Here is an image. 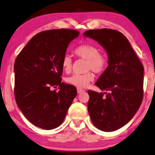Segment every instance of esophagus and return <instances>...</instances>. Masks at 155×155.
<instances>
[{
	"mask_svg": "<svg viewBox=\"0 0 155 155\" xmlns=\"http://www.w3.org/2000/svg\"><path fill=\"white\" fill-rule=\"evenodd\" d=\"M84 91L83 89H81V88H77V93L78 94H81V93L84 92Z\"/></svg>",
	"mask_w": 155,
	"mask_h": 155,
	"instance_id": "esophagus-1",
	"label": "esophagus"
}]
</instances>
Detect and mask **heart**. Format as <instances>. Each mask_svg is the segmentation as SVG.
Wrapping results in <instances>:
<instances>
[{
	"mask_svg": "<svg viewBox=\"0 0 155 155\" xmlns=\"http://www.w3.org/2000/svg\"><path fill=\"white\" fill-rule=\"evenodd\" d=\"M74 53L80 58L86 59L84 74H73L66 79V82L69 85L76 88H86L94 79V74L88 70L96 73H102L108 66V59L106 55L99 52L96 46L91 44L79 45L74 49ZM61 67L66 73H69L72 69V59L69 55L66 54L61 61Z\"/></svg>",
	"mask_w": 155,
	"mask_h": 155,
	"instance_id": "b5f03b06",
	"label": "heart"
}]
</instances>
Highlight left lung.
Here are the masks:
<instances>
[{
  "mask_svg": "<svg viewBox=\"0 0 155 155\" xmlns=\"http://www.w3.org/2000/svg\"><path fill=\"white\" fill-rule=\"evenodd\" d=\"M84 36L98 42L108 54V67L96 82L101 91H88V111L93 124L105 132L126 125L143 98L144 68L127 39L111 29L87 30Z\"/></svg>",
  "mask_w": 155,
  "mask_h": 155,
  "instance_id": "obj_1",
  "label": "left lung"
}]
</instances>
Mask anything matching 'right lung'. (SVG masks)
<instances>
[{
    "label": "right lung",
    "mask_w": 155,
    "mask_h": 155,
    "mask_svg": "<svg viewBox=\"0 0 155 155\" xmlns=\"http://www.w3.org/2000/svg\"><path fill=\"white\" fill-rule=\"evenodd\" d=\"M68 29L46 30L35 35L18 55L14 64L15 97L31 123L45 130L59 127L77 94L61 83V61L68 45L79 36ZM58 85V92L52 90Z\"/></svg>",
    "instance_id": "1"
}]
</instances>
